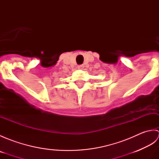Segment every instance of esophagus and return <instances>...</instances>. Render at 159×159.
Wrapping results in <instances>:
<instances>
[{"label": "esophagus", "mask_w": 159, "mask_h": 159, "mask_svg": "<svg viewBox=\"0 0 159 159\" xmlns=\"http://www.w3.org/2000/svg\"><path fill=\"white\" fill-rule=\"evenodd\" d=\"M77 67H78V69H79V70H83L84 68V65H79L77 66Z\"/></svg>", "instance_id": "1"}]
</instances>
